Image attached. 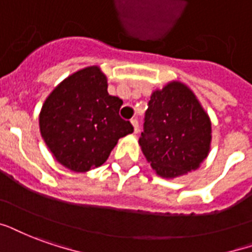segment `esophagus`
<instances>
[{
	"label": "esophagus",
	"mask_w": 252,
	"mask_h": 252,
	"mask_svg": "<svg viewBox=\"0 0 252 252\" xmlns=\"http://www.w3.org/2000/svg\"><path fill=\"white\" fill-rule=\"evenodd\" d=\"M131 125H133V127H134V133L137 134L138 131H139V122H138V119L137 118L131 119Z\"/></svg>",
	"instance_id": "obj_1"
}]
</instances>
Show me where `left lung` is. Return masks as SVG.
<instances>
[{"label":"left lung","mask_w":252,"mask_h":252,"mask_svg":"<svg viewBox=\"0 0 252 252\" xmlns=\"http://www.w3.org/2000/svg\"><path fill=\"white\" fill-rule=\"evenodd\" d=\"M210 142L209 115L187 86L171 82L151 94L139 145L158 175L174 178L196 170Z\"/></svg>","instance_id":"left-lung-1"}]
</instances>
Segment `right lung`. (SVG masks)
<instances>
[{
    "label": "right lung",
    "mask_w": 252,
    "mask_h": 252,
    "mask_svg": "<svg viewBox=\"0 0 252 252\" xmlns=\"http://www.w3.org/2000/svg\"><path fill=\"white\" fill-rule=\"evenodd\" d=\"M124 101L107 93L97 66L70 75L47 97L39 115L43 141L56 159L73 171H88L106 162L119 138L133 133L121 118Z\"/></svg>",
    "instance_id": "add662e5"
}]
</instances>
